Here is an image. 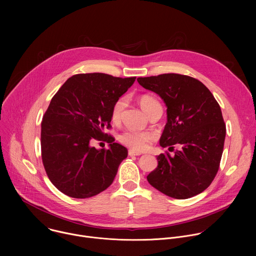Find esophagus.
Instances as JSON below:
<instances>
[{
  "mask_svg": "<svg viewBox=\"0 0 256 256\" xmlns=\"http://www.w3.org/2000/svg\"><path fill=\"white\" fill-rule=\"evenodd\" d=\"M140 155H142L140 152H136V151H134V150H130V151H128V156H130V157L140 156Z\"/></svg>",
  "mask_w": 256,
  "mask_h": 256,
  "instance_id": "obj_1",
  "label": "esophagus"
}]
</instances>
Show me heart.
Here are the masks:
<instances>
[{
    "instance_id": "heart-1",
    "label": "heart",
    "mask_w": 256,
    "mask_h": 256,
    "mask_svg": "<svg viewBox=\"0 0 256 256\" xmlns=\"http://www.w3.org/2000/svg\"><path fill=\"white\" fill-rule=\"evenodd\" d=\"M155 103H157V100L150 95H142L138 98V104L144 112ZM124 105H126L124 98H120L114 103L112 107V120L114 122H118L120 120ZM152 138H153L152 134L147 130H144V132L126 130L118 136L120 142L126 144V147L132 149L134 151H144V149H147L148 144L152 140Z\"/></svg>"
}]
</instances>
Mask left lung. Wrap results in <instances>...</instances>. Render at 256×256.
I'll use <instances>...</instances> for the list:
<instances>
[{"mask_svg": "<svg viewBox=\"0 0 256 256\" xmlns=\"http://www.w3.org/2000/svg\"><path fill=\"white\" fill-rule=\"evenodd\" d=\"M144 89L158 94L167 107L160 138L163 148L179 144L173 157H157L158 166L147 179L162 194L178 200L192 198L214 180L223 154L226 126L221 107L198 80L179 74L138 78Z\"/></svg>", "mask_w": 256, "mask_h": 256, "instance_id": "left-lung-1", "label": "left lung"}]
</instances>
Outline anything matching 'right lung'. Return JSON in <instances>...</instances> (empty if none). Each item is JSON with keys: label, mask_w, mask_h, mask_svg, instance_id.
<instances>
[{"label": "right lung", "mask_w": 256, "mask_h": 256, "mask_svg": "<svg viewBox=\"0 0 256 256\" xmlns=\"http://www.w3.org/2000/svg\"><path fill=\"white\" fill-rule=\"evenodd\" d=\"M136 77L118 78L102 72L68 78L52 97L42 122V156L52 184L62 194L87 198L114 182L128 150L106 138L108 149L91 142L102 140L110 128L114 103Z\"/></svg>", "instance_id": "right-lung-1"}]
</instances>
